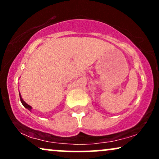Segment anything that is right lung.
I'll use <instances>...</instances> for the list:
<instances>
[{
  "instance_id": "obj_1",
  "label": "right lung",
  "mask_w": 159,
  "mask_h": 159,
  "mask_svg": "<svg viewBox=\"0 0 159 159\" xmlns=\"http://www.w3.org/2000/svg\"><path fill=\"white\" fill-rule=\"evenodd\" d=\"M19 96H20V100H21V103H22V105H24V107H26V108H27V109H28V110L30 111H31V110H32V107L30 106V105H29L28 104H27L26 102H25V101H24V100H23V98H21V93H19Z\"/></svg>"
}]
</instances>
